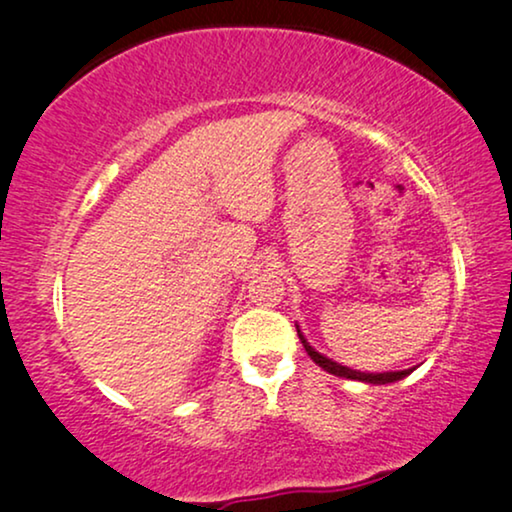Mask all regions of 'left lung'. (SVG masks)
I'll list each match as a JSON object with an SVG mask.
<instances>
[{
	"label": "left lung",
	"instance_id": "left-lung-1",
	"mask_svg": "<svg viewBox=\"0 0 512 512\" xmlns=\"http://www.w3.org/2000/svg\"><path fill=\"white\" fill-rule=\"evenodd\" d=\"M298 329V327H296ZM298 338H301L305 353L310 355V360L315 364H320L324 371H329V374L334 376H343V378H353V381H364V383H374V386H386V383H395L400 381V378L409 376L414 369H404V371H383V374H367V371H357V369H350V367H343V364H338L334 360H329V357H324L322 353H317V350L305 341V336L301 334V329H298Z\"/></svg>",
	"mask_w": 512,
	"mask_h": 512
}]
</instances>
